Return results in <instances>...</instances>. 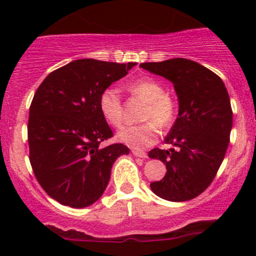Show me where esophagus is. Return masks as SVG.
<instances>
[{"label":"esophagus","instance_id":"obj_1","mask_svg":"<svg viewBox=\"0 0 256 256\" xmlns=\"http://www.w3.org/2000/svg\"><path fill=\"white\" fill-rule=\"evenodd\" d=\"M132 154H135V156L138 157H141V158H147V154L144 151H138V150H132Z\"/></svg>","mask_w":256,"mask_h":256}]
</instances>
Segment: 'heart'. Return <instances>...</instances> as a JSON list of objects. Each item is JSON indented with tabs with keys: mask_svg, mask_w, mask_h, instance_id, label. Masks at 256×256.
<instances>
[{
	"mask_svg": "<svg viewBox=\"0 0 256 256\" xmlns=\"http://www.w3.org/2000/svg\"><path fill=\"white\" fill-rule=\"evenodd\" d=\"M128 92L146 102L141 114V125L126 126L116 135L120 142L132 148H144L156 142L158 128L167 130L174 125L177 116V102L164 92L161 82L152 78L138 79L128 85ZM99 110L108 124L118 128L124 121V106L120 94L114 88H106L99 96Z\"/></svg>",
	"mask_w": 256,
	"mask_h": 256,
	"instance_id": "obj_1",
	"label": "heart"
}]
</instances>
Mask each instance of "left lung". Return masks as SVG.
Returning a JSON list of instances; mask_svg holds the SVG:
<instances>
[{
    "instance_id": "obj_1",
    "label": "left lung",
    "mask_w": 256,
    "mask_h": 256,
    "mask_svg": "<svg viewBox=\"0 0 256 256\" xmlns=\"http://www.w3.org/2000/svg\"><path fill=\"white\" fill-rule=\"evenodd\" d=\"M140 66L172 82L180 104L178 118L164 138L176 148L148 152L167 168L164 177L150 187L166 200H190L207 190L226 156L233 126L229 94L216 73L190 59Z\"/></svg>"
}]
</instances>
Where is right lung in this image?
Wrapping results in <instances>:
<instances>
[{
    "label": "right lung",
    "mask_w": 256,
    "mask_h": 256,
    "mask_svg": "<svg viewBox=\"0 0 256 256\" xmlns=\"http://www.w3.org/2000/svg\"><path fill=\"white\" fill-rule=\"evenodd\" d=\"M136 66L78 59L48 74L38 86L28 118L30 161L49 197L84 208L96 202L109 183L122 144L102 148L112 131L99 110V96Z\"/></svg>",
    "instance_id": "obj_1"
}]
</instances>
